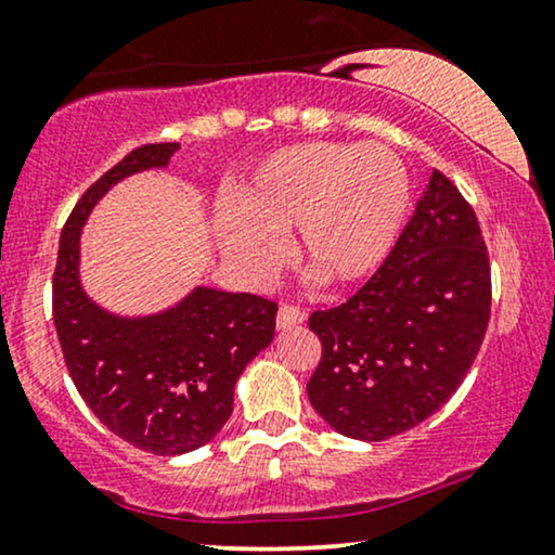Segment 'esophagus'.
Segmentation results:
<instances>
[{
  "label": "esophagus",
  "mask_w": 555,
  "mask_h": 555,
  "mask_svg": "<svg viewBox=\"0 0 555 555\" xmlns=\"http://www.w3.org/2000/svg\"><path fill=\"white\" fill-rule=\"evenodd\" d=\"M306 321V313H302L300 308L295 306H280L278 310V331H287V328H295V325H300Z\"/></svg>",
  "instance_id": "obj_1"
}]
</instances>
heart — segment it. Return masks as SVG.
Segmentation results:
<instances>
[{
  "instance_id": "1",
  "label": "heart",
  "mask_w": 555,
  "mask_h": 555,
  "mask_svg": "<svg viewBox=\"0 0 555 555\" xmlns=\"http://www.w3.org/2000/svg\"><path fill=\"white\" fill-rule=\"evenodd\" d=\"M409 207V173L382 143L308 141L272 151L232 189L215 232L227 262L260 283L280 264L278 237L318 283L348 287L389 257Z\"/></svg>"
}]
</instances>
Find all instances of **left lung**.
Listing matches in <instances>:
<instances>
[{
	"mask_svg": "<svg viewBox=\"0 0 555 555\" xmlns=\"http://www.w3.org/2000/svg\"><path fill=\"white\" fill-rule=\"evenodd\" d=\"M490 321L480 224L442 171L376 275L344 306L315 310L323 359L308 399L338 435L382 442L416 427L465 382Z\"/></svg>",
	"mask_w": 555,
	"mask_h": 555,
	"instance_id": "obj_1",
	"label": "left lung"
}]
</instances>
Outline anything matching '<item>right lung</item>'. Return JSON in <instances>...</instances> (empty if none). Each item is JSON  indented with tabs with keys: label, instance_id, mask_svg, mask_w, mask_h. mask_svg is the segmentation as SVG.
<instances>
[{
	"label": "right lung",
	"instance_id": "1",
	"mask_svg": "<svg viewBox=\"0 0 555 555\" xmlns=\"http://www.w3.org/2000/svg\"><path fill=\"white\" fill-rule=\"evenodd\" d=\"M179 143H149L103 173L60 234L52 318L80 397L113 435L173 457L215 439L232 414L234 384L275 336V302L196 285L171 308L118 315L80 280V237L90 211L118 181L166 169Z\"/></svg>",
	"mask_w": 555,
	"mask_h": 555
}]
</instances>
